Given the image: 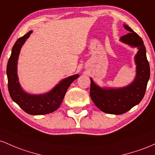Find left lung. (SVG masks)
Masks as SVG:
<instances>
[{"label":"left lung","instance_id":"left-lung-1","mask_svg":"<svg viewBox=\"0 0 155 155\" xmlns=\"http://www.w3.org/2000/svg\"><path fill=\"white\" fill-rule=\"evenodd\" d=\"M124 27L129 34L121 36L120 41L138 49L135 56L136 76L133 82L122 88H102L90 78V96L94 103L102 112L116 115L124 114L140 103L150 77V67L143 40L129 26L124 25Z\"/></svg>","mask_w":155,"mask_h":155}]
</instances>
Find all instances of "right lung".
Listing matches in <instances>:
<instances>
[{"label": "right lung", "instance_id": "obj_1", "mask_svg": "<svg viewBox=\"0 0 155 155\" xmlns=\"http://www.w3.org/2000/svg\"><path fill=\"white\" fill-rule=\"evenodd\" d=\"M31 34H32V31L19 38L12 48L6 68L8 88L12 100L25 112L31 115H44L50 114L58 108L69 86L79 77V74H74L62 80L51 91L44 94L36 95L26 93L21 88L18 81L17 61L20 49Z\"/></svg>", "mask_w": 155, "mask_h": 155}]
</instances>
